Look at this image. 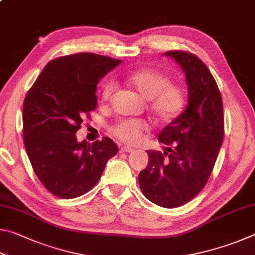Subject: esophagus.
I'll return each mask as SVG.
<instances>
[{"label": "esophagus", "mask_w": 255, "mask_h": 255, "mask_svg": "<svg viewBox=\"0 0 255 255\" xmlns=\"http://www.w3.org/2000/svg\"><path fill=\"white\" fill-rule=\"evenodd\" d=\"M122 150H123V152H126V153H131V152H133V148L130 147V146H123Z\"/></svg>", "instance_id": "34e87169"}]
</instances>
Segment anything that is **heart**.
<instances>
[{
    "label": "heart",
    "mask_w": 255,
    "mask_h": 255,
    "mask_svg": "<svg viewBox=\"0 0 255 255\" xmlns=\"http://www.w3.org/2000/svg\"><path fill=\"white\" fill-rule=\"evenodd\" d=\"M127 84L139 96L149 101V109L162 124H169L178 117L185 103V94L182 86L172 84L166 75L155 70L145 68L132 72L126 77ZM115 91V85L107 83L102 89V99L110 100ZM147 129L143 120H123L112 127V133L127 144H136L141 133Z\"/></svg>",
    "instance_id": "b5f03b06"
}]
</instances>
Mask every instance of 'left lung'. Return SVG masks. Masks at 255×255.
<instances>
[{
    "instance_id": "1",
    "label": "left lung",
    "mask_w": 255,
    "mask_h": 255,
    "mask_svg": "<svg viewBox=\"0 0 255 255\" xmlns=\"http://www.w3.org/2000/svg\"><path fill=\"white\" fill-rule=\"evenodd\" d=\"M185 74L188 105L162 129L164 152L147 150L149 161L138 175L144 196L164 208L193 199L208 181L224 139L223 101L216 81L197 56L180 50L164 53Z\"/></svg>"
}]
</instances>
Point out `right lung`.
I'll return each instance as SVG.
<instances>
[{"mask_svg": "<svg viewBox=\"0 0 255 255\" xmlns=\"http://www.w3.org/2000/svg\"><path fill=\"white\" fill-rule=\"evenodd\" d=\"M122 60L80 53L50 60L23 101L24 147L34 173L56 197L90 191L118 152L109 137L90 144L76 131L97 107V85Z\"/></svg>", "mask_w": 255, "mask_h": 255, "instance_id": "add662e5", "label": "right lung"}]
</instances>
